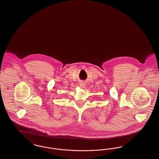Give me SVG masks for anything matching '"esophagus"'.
Returning <instances> with one entry per match:
<instances>
[{
  "mask_svg": "<svg viewBox=\"0 0 159 159\" xmlns=\"http://www.w3.org/2000/svg\"><path fill=\"white\" fill-rule=\"evenodd\" d=\"M79 85H80V87H81L82 88H84L86 86V84H85V83H84V82H80V84H79Z\"/></svg>",
  "mask_w": 159,
  "mask_h": 159,
  "instance_id": "obj_1",
  "label": "esophagus"
}]
</instances>
